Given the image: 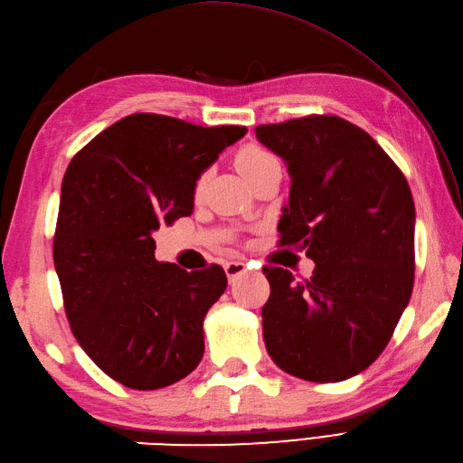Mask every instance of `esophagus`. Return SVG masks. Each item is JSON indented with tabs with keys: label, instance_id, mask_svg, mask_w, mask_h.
I'll return each mask as SVG.
<instances>
[{
	"label": "esophagus",
	"instance_id": "esophagus-1",
	"mask_svg": "<svg viewBox=\"0 0 463 463\" xmlns=\"http://www.w3.org/2000/svg\"><path fill=\"white\" fill-rule=\"evenodd\" d=\"M244 270H247V264H244L242 260H231L224 264V272H226V277H229V280H234L237 277H241Z\"/></svg>",
	"mask_w": 463,
	"mask_h": 463
}]
</instances>
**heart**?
Masks as SVG:
<instances>
[{
  "label": "heart",
  "mask_w": 463,
  "mask_h": 463,
  "mask_svg": "<svg viewBox=\"0 0 463 463\" xmlns=\"http://www.w3.org/2000/svg\"><path fill=\"white\" fill-rule=\"evenodd\" d=\"M274 161L277 159H274V155H270L269 151L260 149V146L249 145V146H242L234 163H237V169L244 175V179H249V176H252L254 173H259L262 166H267L269 163H274Z\"/></svg>",
  "instance_id": "heart-1"
}]
</instances>
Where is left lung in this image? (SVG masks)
<instances>
[{
	"mask_svg": "<svg viewBox=\"0 0 463 463\" xmlns=\"http://www.w3.org/2000/svg\"><path fill=\"white\" fill-rule=\"evenodd\" d=\"M287 163L280 244H298L312 277L264 267L262 336L274 364L308 382H340L386 348L414 287L416 209L406 176L360 127L308 115L254 129Z\"/></svg>",
	"mask_w": 463,
	"mask_h": 463,
	"instance_id": "left-lung-1",
	"label": "left lung"
}]
</instances>
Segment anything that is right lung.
Listing matches in <instances>:
<instances>
[{
  "label": "right lung",
  "instance_id": "add662e5",
  "mask_svg": "<svg viewBox=\"0 0 463 463\" xmlns=\"http://www.w3.org/2000/svg\"><path fill=\"white\" fill-rule=\"evenodd\" d=\"M244 133L135 113L67 166L53 237L65 314L87 356L127 388L159 390L199 366L226 274L159 262L153 232L193 213L196 181Z\"/></svg>",
  "mask_w": 463,
  "mask_h": 463
}]
</instances>
